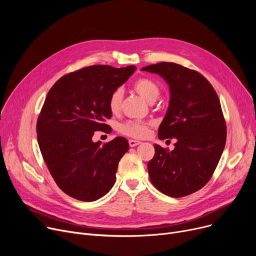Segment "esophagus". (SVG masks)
Instances as JSON below:
<instances>
[{
	"mask_svg": "<svg viewBox=\"0 0 256 256\" xmlns=\"http://www.w3.org/2000/svg\"><path fill=\"white\" fill-rule=\"evenodd\" d=\"M141 142L140 141H138V140H128V144H130V147H135V146H137V145H139Z\"/></svg>",
	"mask_w": 256,
	"mask_h": 256,
	"instance_id": "esophagus-1",
	"label": "esophagus"
}]
</instances>
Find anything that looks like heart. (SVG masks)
<instances>
[{
    "mask_svg": "<svg viewBox=\"0 0 256 256\" xmlns=\"http://www.w3.org/2000/svg\"><path fill=\"white\" fill-rule=\"evenodd\" d=\"M132 88L139 96L148 102H154L160 96V87L158 84L148 78H140L132 84ZM124 93L121 88L115 89L109 98V109L112 113H117L120 110ZM150 124L137 120H128L120 126V132L126 136L132 138H144L148 134Z\"/></svg>",
    "mask_w": 256,
    "mask_h": 256,
    "instance_id": "heart-1",
    "label": "heart"
}]
</instances>
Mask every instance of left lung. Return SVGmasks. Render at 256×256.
I'll list each match as a JSON object with an SVG mask.
<instances>
[{
  "label": "left lung",
  "instance_id": "left-lung-1",
  "mask_svg": "<svg viewBox=\"0 0 256 256\" xmlns=\"http://www.w3.org/2000/svg\"><path fill=\"white\" fill-rule=\"evenodd\" d=\"M141 70L158 74L168 83L169 106L158 135L178 140L171 152L154 145V156L147 164L150 182L170 197L190 195L208 182L225 147L219 98L202 74L182 65L160 62Z\"/></svg>",
  "mask_w": 256,
  "mask_h": 256
}]
</instances>
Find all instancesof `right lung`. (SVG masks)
<instances>
[{
	"mask_svg": "<svg viewBox=\"0 0 256 256\" xmlns=\"http://www.w3.org/2000/svg\"><path fill=\"white\" fill-rule=\"evenodd\" d=\"M136 66L91 65L70 72L48 91L37 119V140L50 176L60 189L80 201L98 200L115 184L120 158L128 150L124 137L94 143V132H110L111 93Z\"/></svg>",
	"mask_w": 256,
	"mask_h": 256,
	"instance_id": "right-lung-1",
	"label": "right lung"
}]
</instances>
